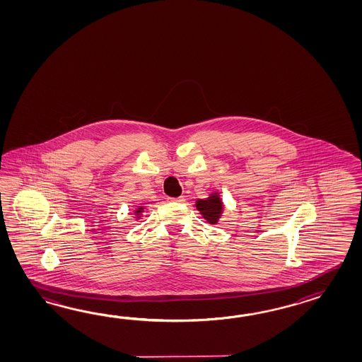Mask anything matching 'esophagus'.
<instances>
[{
    "label": "esophagus",
    "instance_id": "1",
    "mask_svg": "<svg viewBox=\"0 0 362 362\" xmlns=\"http://www.w3.org/2000/svg\"><path fill=\"white\" fill-rule=\"evenodd\" d=\"M170 202H184V197H178V198H168Z\"/></svg>",
    "mask_w": 362,
    "mask_h": 362
}]
</instances>
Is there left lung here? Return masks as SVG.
I'll list each match as a JSON object with an SVG mask.
<instances>
[{
    "label": "left lung",
    "instance_id": "obj_1",
    "mask_svg": "<svg viewBox=\"0 0 362 362\" xmlns=\"http://www.w3.org/2000/svg\"><path fill=\"white\" fill-rule=\"evenodd\" d=\"M195 207L209 225H216L223 212V202L218 192H212L206 199L195 200Z\"/></svg>",
    "mask_w": 362,
    "mask_h": 362
}]
</instances>
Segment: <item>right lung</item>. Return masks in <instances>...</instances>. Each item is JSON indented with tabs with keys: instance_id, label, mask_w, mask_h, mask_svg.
Here are the masks:
<instances>
[{
	"instance_id": "add662e5",
	"label": "right lung",
	"mask_w": 362,
	"mask_h": 362,
	"mask_svg": "<svg viewBox=\"0 0 362 362\" xmlns=\"http://www.w3.org/2000/svg\"><path fill=\"white\" fill-rule=\"evenodd\" d=\"M144 209H145V206H137V207L134 208V217L137 220L141 218V216L144 214Z\"/></svg>"
}]
</instances>
